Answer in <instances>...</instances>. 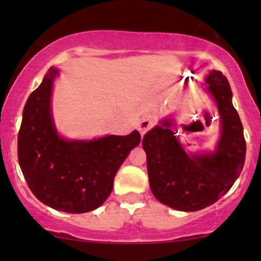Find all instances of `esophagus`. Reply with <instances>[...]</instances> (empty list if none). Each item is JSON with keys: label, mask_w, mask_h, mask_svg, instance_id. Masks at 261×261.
I'll use <instances>...</instances> for the list:
<instances>
[{"label": "esophagus", "mask_w": 261, "mask_h": 261, "mask_svg": "<svg viewBox=\"0 0 261 261\" xmlns=\"http://www.w3.org/2000/svg\"><path fill=\"white\" fill-rule=\"evenodd\" d=\"M152 126H153V120L151 119V117H148V116L144 117V119L139 122V127H138L141 137H144L145 133H147V132L152 128Z\"/></svg>", "instance_id": "34e87169"}]
</instances>
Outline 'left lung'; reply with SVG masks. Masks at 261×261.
Wrapping results in <instances>:
<instances>
[{
  "instance_id": "obj_1",
  "label": "left lung",
  "mask_w": 261,
  "mask_h": 261,
  "mask_svg": "<svg viewBox=\"0 0 261 261\" xmlns=\"http://www.w3.org/2000/svg\"><path fill=\"white\" fill-rule=\"evenodd\" d=\"M205 83L221 119L215 152L188 154L174 135L176 130L171 129L170 119L160 121L142 139L153 195L163 204L181 212H196L219 201L233 187L245 164L244 127L231 103L228 80L221 71L213 70Z\"/></svg>"
}]
</instances>
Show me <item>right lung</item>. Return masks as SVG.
Wrapping results in <instances>:
<instances>
[{
  "label": "right lung",
  "mask_w": 261,
  "mask_h": 261,
  "mask_svg": "<svg viewBox=\"0 0 261 261\" xmlns=\"http://www.w3.org/2000/svg\"><path fill=\"white\" fill-rule=\"evenodd\" d=\"M51 67L23 108L17 137V156L31 191L39 201L60 212H91L108 198L124 159L140 144L138 130L90 141L59 137L51 114Z\"/></svg>",
  "instance_id": "1"
}]
</instances>
